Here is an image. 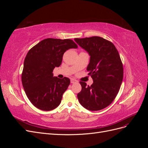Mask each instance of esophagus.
Segmentation results:
<instances>
[{"label":"esophagus","mask_w":148,"mask_h":148,"mask_svg":"<svg viewBox=\"0 0 148 148\" xmlns=\"http://www.w3.org/2000/svg\"><path fill=\"white\" fill-rule=\"evenodd\" d=\"M70 82H71V83H75L76 82H77V81L76 79H71Z\"/></svg>","instance_id":"esophagus-1"}]
</instances>
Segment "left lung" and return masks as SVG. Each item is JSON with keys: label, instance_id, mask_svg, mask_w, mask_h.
Masks as SVG:
<instances>
[{"label": "left lung", "instance_id": "obj_1", "mask_svg": "<svg viewBox=\"0 0 148 148\" xmlns=\"http://www.w3.org/2000/svg\"><path fill=\"white\" fill-rule=\"evenodd\" d=\"M75 41L90 56L87 71L93 79L91 86L80 82L82 88L77 95L78 101L89 110H102L113 102L122 83L123 69L119 52L112 42L101 37Z\"/></svg>", "mask_w": 148, "mask_h": 148}]
</instances>
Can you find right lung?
<instances>
[{"label":"right lung","instance_id":"add662e5","mask_svg":"<svg viewBox=\"0 0 148 148\" xmlns=\"http://www.w3.org/2000/svg\"><path fill=\"white\" fill-rule=\"evenodd\" d=\"M78 46L71 39L47 38L28 51L24 61L21 82L26 96L38 109L49 111L60 104L70 83L69 78L53 77V70L62 63L64 52Z\"/></svg>","mask_w":148,"mask_h":148}]
</instances>
